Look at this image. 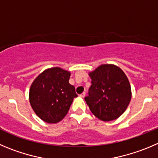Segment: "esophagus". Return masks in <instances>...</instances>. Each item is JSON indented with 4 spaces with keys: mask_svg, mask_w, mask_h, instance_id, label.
I'll list each match as a JSON object with an SVG mask.
<instances>
[{
    "mask_svg": "<svg viewBox=\"0 0 158 158\" xmlns=\"http://www.w3.org/2000/svg\"><path fill=\"white\" fill-rule=\"evenodd\" d=\"M85 96H86V93L85 92H83L82 94H80V97H82V98H83V97H85Z\"/></svg>",
    "mask_w": 158,
    "mask_h": 158,
    "instance_id": "esophagus-1",
    "label": "esophagus"
}]
</instances>
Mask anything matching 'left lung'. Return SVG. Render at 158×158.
Returning <instances> with one entry per match:
<instances>
[{
  "instance_id": "obj_1",
  "label": "left lung",
  "mask_w": 158,
  "mask_h": 158,
  "mask_svg": "<svg viewBox=\"0 0 158 158\" xmlns=\"http://www.w3.org/2000/svg\"><path fill=\"white\" fill-rule=\"evenodd\" d=\"M89 76L92 85L85 101L91 112L104 122L120 117L132 97L130 84L123 71L114 64H102Z\"/></svg>"
}]
</instances>
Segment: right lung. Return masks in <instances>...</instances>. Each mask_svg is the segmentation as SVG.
<instances>
[{"instance_id":"obj_1","label":"right lung","mask_w":158,"mask_h":158,"mask_svg":"<svg viewBox=\"0 0 158 158\" xmlns=\"http://www.w3.org/2000/svg\"><path fill=\"white\" fill-rule=\"evenodd\" d=\"M70 72L59 67L46 69L32 82L29 102L36 115L48 123H57L67 114L77 97L69 84Z\"/></svg>"}]
</instances>
